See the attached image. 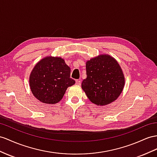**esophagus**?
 I'll list each match as a JSON object with an SVG mask.
<instances>
[{"label":"esophagus","instance_id":"obj_1","mask_svg":"<svg viewBox=\"0 0 157 157\" xmlns=\"http://www.w3.org/2000/svg\"><path fill=\"white\" fill-rule=\"evenodd\" d=\"M75 83L77 84V85H78V86L81 85V81H80V80H78V79L75 80Z\"/></svg>","mask_w":157,"mask_h":157}]
</instances>
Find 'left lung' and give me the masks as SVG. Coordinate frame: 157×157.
I'll list each match as a JSON object with an SVG mask.
<instances>
[{
    "instance_id": "left-lung-1",
    "label": "left lung",
    "mask_w": 157,
    "mask_h": 157,
    "mask_svg": "<svg viewBox=\"0 0 157 157\" xmlns=\"http://www.w3.org/2000/svg\"><path fill=\"white\" fill-rule=\"evenodd\" d=\"M86 66L87 78L82 88L90 101L103 106L115 101L124 86V76L117 60L101 54L87 60Z\"/></svg>"
}]
</instances>
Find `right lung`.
<instances>
[{
  "instance_id": "add662e5",
  "label": "right lung",
  "mask_w": 157,
  "mask_h": 157,
  "mask_svg": "<svg viewBox=\"0 0 157 157\" xmlns=\"http://www.w3.org/2000/svg\"><path fill=\"white\" fill-rule=\"evenodd\" d=\"M70 67L60 57L46 56L32 70L29 83L32 93L40 102L56 104L61 100L68 87L75 83L70 78Z\"/></svg>"
}]
</instances>
